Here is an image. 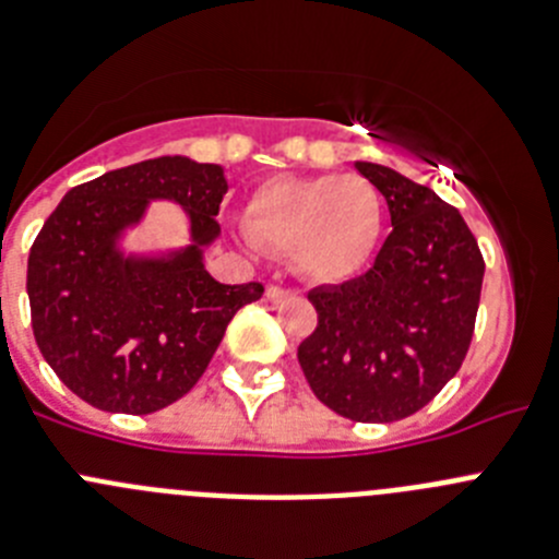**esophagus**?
I'll use <instances>...</instances> for the list:
<instances>
[{
	"mask_svg": "<svg viewBox=\"0 0 559 559\" xmlns=\"http://www.w3.org/2000/svg\"><path fill=\"white\" fill-rule=\"evenodd\" d=\"M286 298H295V289H286V286H267V300L270 304H281Z\"/></svg>",
	"mask_w": 559,
	"mask_h": 559,
	"instance_id": "1",
	"label": "esophagus"
}]
</instances>
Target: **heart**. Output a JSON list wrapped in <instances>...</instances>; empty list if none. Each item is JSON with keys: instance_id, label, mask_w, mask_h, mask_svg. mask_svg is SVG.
I'll use <instances>...</instances> for the list:
<instances>
[{"instance_id": "1", "label": "heart", "mask_w": 559, "mask_h": 559, "mask_svg": "<svg viewBox=\"0 0 559 559\" xmlns=\"http://www.w3.org/2000/svg\"><path fill=\"white\" fill-rule=\"evenodd\" d=\"M384 225L376 186L359 175L273 178L245 205V230L259 248L289 253L311 281L336 284L373 259Z\"/></svg>"}]
</instances>
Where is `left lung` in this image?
I'll list each match as a JSON object with an SVG mask.
<instances>
[{"label":"left lung","mask_w":559,"mask_h":559,"mask_svg":"<svg viewBox=\"0 0 559 559\" xmlns=\"http://www.w3.org/2000/svg\"><path fill=\"white\" fill-rule=\"evenodd\" d=\"M390 205L373 267L309 300L317 329L298 361L311 392L356 424H392L424 409L465 361L485 259L460 211L429 186L370 160L354 164Z\"/></svg>","instance_id":"1"}]
</instances>
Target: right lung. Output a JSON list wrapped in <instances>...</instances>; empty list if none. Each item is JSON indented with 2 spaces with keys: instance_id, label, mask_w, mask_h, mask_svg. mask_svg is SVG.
I'll list each match as a JSON object with an SVG mask.
<instances>
[{
  "instance_id": "right-lung-1",
  "label": "right lung",
  "mask_w": 559,
  "mask_h": 559,
  "mask_svg": "<svg viewBox=\"0 0 559 559\" xmlns=\"http://www.w3.org/2000/svg\"><path fill=\"white\" fill-rule=\"evenodd\" d=\"M228 180L217 164L160 155L74 186L27 259L29 323L44 359L85 404L150 415L205 373L230 317L264 286L219 284L203 245L219 234ZM167 197L193 217L195 245L173 260H124L118 230Z\"/></svg>"
}]
</instances>
